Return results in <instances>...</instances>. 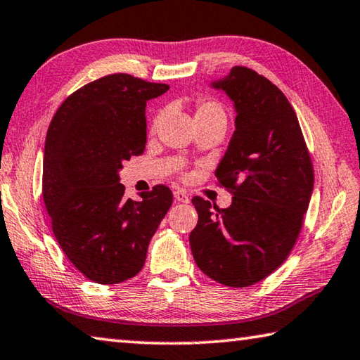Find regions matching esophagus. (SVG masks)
<instances>
[{"instance_id": "obj_1", "label": "esophagus", "mask_w": 360, "mask_h": 360, "mask_svg": "<svg viewBox=\"0 0 360 360\" xmlns=\"http://www.w3.org/2000/svg\"><path fill=\"white\" fill-rule=\"evenodd\" d=\"M174 198L178 202H181V203H189V200H191L189 193H187L186 191H182V189L174 191Z\"/></svg>"}]
</instances>
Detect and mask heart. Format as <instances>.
<instances>
[{"instance_id": "heart-1", "label": "heart", "mask_w": 360, "mask_h": 360, "mask_svg": "<svg viewBox=\"0 0 360 360\" xmlns=\"http://www.w3.org/2000/svg\"><path fill=\"white\" fill-rule=\"evenodd\" d=\"M193 118H195V123L210 122V120H218V118L226 120V113H224V108H222V105L218 101L203 99L200 102H197L195 110H193ZM158 123H160V117H157L155 122H153V129L158 127Z\"/></svg>"}]
</instances>
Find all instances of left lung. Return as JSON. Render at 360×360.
Masks as SVG:
<instances>
[{
  "instance_id": "left-lung-1",
  "label": "left lung",
  "mask_w": 360,
  "mask_h": 360,
  "mask_svg": "<svg viewBox=\"0 0 360 360\" xmlns=\"http://www.w3.org/2000/svg\"><path fill=\"white\" fill-rule=\"evenodd\" d=\"M237 110L236 131L216 169L232 193L229 208L195 195L189 242L203 274L243 288L281 267L298 240L314 187V168L292 104L276 84L236 65L213 83Z\"/></svg>"
}]
</instances>
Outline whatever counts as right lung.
<instances>
[{"mask_svg":"<svg viewBox=\"0 0 360 360\" xmlns=\"http://www.w3.org/2000/svg\"><path fill=\"white\" fill-rule=\"evenodd\" d=\"M169 89L113 73L72 93L51 120L44 144L43 198L54 237L89 281L113 285L134 277L150 238L173 203L158 184L124 197L118 171L146 149V104Z\"/></svg>","mask_w":360,"mask_h":360,"instance_id":"1","label":"right lung"}]
</instances>
